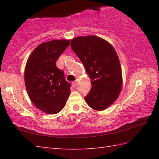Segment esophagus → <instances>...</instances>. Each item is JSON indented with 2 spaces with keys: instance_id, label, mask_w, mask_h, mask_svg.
I'll return each instance as SVG.
<instances>
[{
  "instance_id": "1",
  "label": "esophagus",
  "mask_w": 159,
  "mask_h": 159,
  "mask_svg": "<svg viewBox=\"0 0 159 159\" xmlns=\"http://www.w3.org/2000/svg\"><path fill=\"white\" fill-rule=\"evenodd\" d=\"M72 84H73V86L74 87H76V85H77V80H74V81H73Z\"/></svg>"
}]
</instances>
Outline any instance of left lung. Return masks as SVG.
<instances>
[{
  "label": "left lung",
  "mask_w": 159,
  "mask_h": 159,
  "mask_svg": "<svg viewBox=\"0 0 159 159\" xmlns=\"http://www.w3.org/2000/svg\"><path fill=\"white\" fill-rule=\"evenodd\" d=\"M71 48L81 61L92 80L85 97L93 109L102 111L119 96L122 85L121 69L116 50L106 40L89 35L72 40Z\"/></svg>",
  "instance_id": "1"
}]
</instances>
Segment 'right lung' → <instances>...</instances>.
Here are the masks:
<instances>
[{"label":"right lung","mask_w":159,"mask_h":159,"mask_svg":"<svg viewBox=\"0 0 159 159\" xmlns=\"http://www.w3.org/2000/svg\"><path fill=\"white\" fill-rule=\"evenodd\" d=\"M70 41L54 39L41 43L33 50L26 63L25 82L33 104L46 113L56 114L65 106L70 93V84L56 61Z\"/></svg>","instance_id":"obj_1"}]
</instances>
